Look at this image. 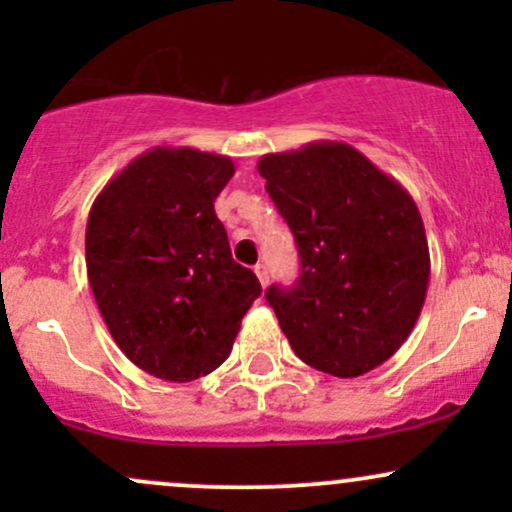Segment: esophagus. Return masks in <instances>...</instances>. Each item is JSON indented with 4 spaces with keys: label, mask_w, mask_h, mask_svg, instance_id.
Segmentation results:
<instances>
[{
    "label": "esophagus",
    "mask_w": 512,
    "mask_h": 512,
    "mask_svg": "<svg viewBox=\"0 0 512 512\" xmlns=\"http://www.w3.org/2000/svg\"><path fill=\"white\" fill-rule=\"evenodd\" d=\"M255 274H257V279H260V284L267 286L269 274H267V267H264V264H255Z\"/></svg>",
    "instance_id": "34e87169"
}]
</instances>
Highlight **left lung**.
Segmentation results:
<instances>
[{
    "label": "left lung",
    "instance_id": "8db88e82",
    "mask_svg": "<svg viewBox=\"0 0 512 512\" xmlns=\"http://www.w3.org/2000/svg\"><path fill=\"white\" fill-rule=\"evenodd\" d=\"M257 170L301 255L296 284L267 289L291 349L337 378L378 368L426 301L431 257L414 199L342 142L267 154Z\"/></svg>",
    "mask_w": 512,
    "mask_h": 512
}]
</instances>
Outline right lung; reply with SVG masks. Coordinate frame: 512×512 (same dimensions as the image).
Wrapping results in <instances>:
<instances>
[{"label":"right lung","mask_w":512,"mask_h":512,"mask_svg":"<svg viewBox=\"0 0 512 512\" xmlns=\"http://www.w3.org/2000/svg\"><path fill=\"white\" fill-rule=\"evenodd\" d=\"M233 173L228 156L156 146L88 214L86 272L105 325L134 366L170 383L219 368L262 293L214 211Z\"/></svg>","instance_id":"1"}]
</instances>
